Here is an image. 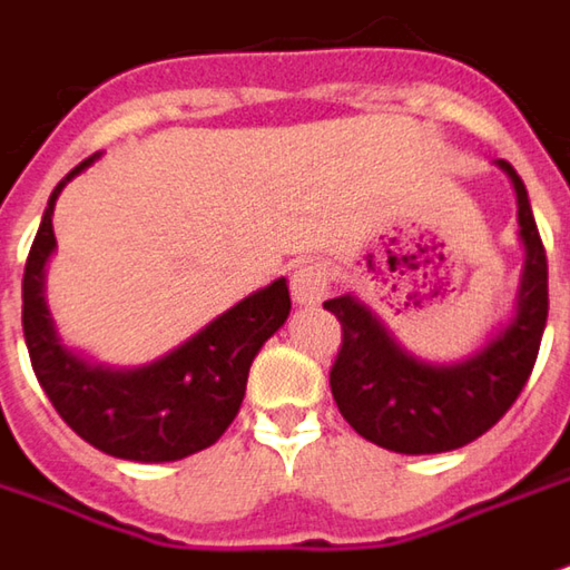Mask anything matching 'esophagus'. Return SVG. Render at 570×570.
Listing matches in <instances>:
<instances>
[{"instance_id":"1","label":"esophagus","mask_w":570,"mask_h":570,"mask_svg":"<svg viewBox=\"0 0 570 570\" xmlns=\"http://www.w3.org/2000/svg\"><path fill=\"white\" fill-rule=\"evenodd\" d=\"M330 295V273L320 263H304L292 275V297L301 307H314Z\"/></svg>"}]
</instances>
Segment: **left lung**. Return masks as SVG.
I'll return each instance as SVG.
<instances>
[{"instance_id":"1","label":"left lung","mask_w":570,"mask_h":570,"mask_svg":"<svg viewBox=\"0 0 570 570\" xmlns=\"http://www.w3.org/2000/svg\"><path fill=\"white\" fill-rule=\"evenodd\" d=\"M498 167L517 193L523 269L511 320L460 362L438 364L405 352L383 320L355 295L323 307L342 323V348L330 371L342 419L364 441L393 453H444L466 448L514 405L537 364L549 317V266L523 180Z\"/></svg>"}]
</instances>
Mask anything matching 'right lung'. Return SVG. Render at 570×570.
<instances>
[{"label":"right lung","mask_w":570,"mask_h":570,"mask_svg":"<svg viewBox=\"0 0 570 570\" xmlns=\"http://www.w3.org/2000/svg\"><path fill=\"white\" fill-rule=\"evenodd\" d=\"M98 158H85L56 184L24 263L21 326L33 374L62 422L91 448L136 463L184 460L212 448L234 422L256 352L288 320V282L275 278L218 314L177 348L139 367L95 364L72 352L56 333L43 282L56 250V199L69 180H76Z\"/></svg>","instance_id":"right-lung-1"}]
</instances>
